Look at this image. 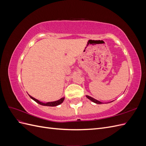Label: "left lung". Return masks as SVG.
Wrapping results in <instances>:
<instances>
[{"label":"left lung","mask_w":146,"mask_h":146,"mask_svg":"<svg viewBox=\"0 0 146 146\" xmlns=\"http://www.w3.org/2000/svg\"><path fill=\"white\" fill-rule=\"evenodd\" d=\"M86 96V98L88 99H89L90 100H91L92 102H94V103H96L97 104H102V102H100V101H99L98 100H96V99H95L94 98H91V97H90L89 96Z\"/></svg>","instance_id":"left-lung-1"}]
</instances>
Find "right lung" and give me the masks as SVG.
Returning <instances> with one entry per match:
<instances>
[{
    "label": "right lung",
    "mask_w": 146,
    "mask_h": 146,
    "mask_svg": "<svg viewBox=\"0 0 146 146\" xmlns=\"http://www.w3.org/2000/svg\"><path fill=\"white\" fill-rule=\"evenodd\" d=\"M29 96H30V98L31 99H32L33 100H35V101L36 102H37L38 104H40V105H44V106H48V107H55V106H57V105H58L61 104V103H63V102L64 100V98H61V99H60V100H56V101L50 102H47V103H42V102H41L39 101L38 100H37V99H35L34 98H33V97H32L31 96L29 95Z\"/></svg>",
    "instance_id": "add662e5"
}]
</instances>
